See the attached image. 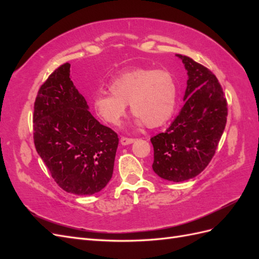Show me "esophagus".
Segmentation results:
<instances>
[{"label":"esophagus","instance_id":"esophagus-1","mask_svg":"<svg viewBox=\"0 0 259 259\" xmlns=\"http://www.w3.org/2000/svg\"><path fill=\"white\" fill-rule=\"evenodd\" d=\"M121 145H123V146H126V145H131V144H133L135 142V139L134 138H126V137H122L121 138Z\"/></svg>","mask_w":259,"mask_h":259}]
</instances>
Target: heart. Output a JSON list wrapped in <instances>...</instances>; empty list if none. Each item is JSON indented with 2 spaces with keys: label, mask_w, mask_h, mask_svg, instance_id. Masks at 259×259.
Here are the masks:
<instances>
[{
  "label": "heart",
  "mask_w": 259,
  "mask_h": 259,
  "mask_svg": "<svg viewBox=\"0 0 259 259\" xmlns=\"http://www.w3.org/2000/svg\"><path fill=\"white\" fill-rule=\"evenodd\" d=\"M111 93L99 92L93 99L97 116L116 126L126 113L130 104L135 123L156 127L174 113L177 101V85L167 70L136 68L128 70L109 84Z\"/></svg>",
  "instance_id": "1"
}]
</instances>
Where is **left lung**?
<instances>
[{"label": "left lung", "instance_id": "obj_1", "mask_svg": "<svg viewBox=\"0 0 259 259\" xmlns=\"http://www.w3.org/2000/svg\"><path fill=\"white\" fill-rule=\"evenodd\" d=\"M188 81L185 105L169 127L152 137V168L159 177L182 183L199 175L213 158L226 127L228 107L221 84L207 68L183 55Z\"/></svg>", "mask_w": 259, "mask_h": 259}]
</instances>
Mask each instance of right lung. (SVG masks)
<instances>
[{
    "mask_svg": "<svg viewBox=\"0 0 259 259\" xmlns=\"http://www.w3.org/2000/svg\"><path fill=\"white\" fill-rule=\"evenodd\" d=\"M33 131L38 155L65 191L91 195L110 182L119 138L89 111L70 77L68 62L38 90Z\"/></svg>",
    "mask_w": 259,
    "mask_h": 259,
    "instance_id": "obj_1",
    "label": "right lung"
}]
</instances>
